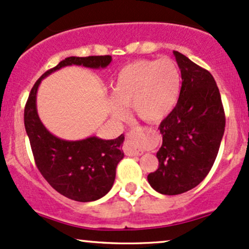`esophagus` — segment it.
<instances>
[{
    "label": "esophagus",
    "instance_id": "obj_1",
    "mask_svg": "<svg viewBox=\"0 0 249 249\" xmlns=\"http://www.w3.org/2000/svg\"><path fill=\"white\" fill-rule=\"evenodd\" d=\"M124 152L130 157H139L142 155V149L138 148V131H131L126 134V140L124 143Z\"/></svg>",
    "mask_w": 249,
    "mask_h": 249
}]
</instances>
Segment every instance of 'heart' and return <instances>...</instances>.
Masks as SVG:
<instances>
[{"mask_svg":"<svg viewBox=\"0 0 249 249\" xmlns=\"http://www.w3.org/2000/svg\"><path fill=\"white\" fill-rule=\"evenodd\" d=\"M182 77L172 59H142L130 62L117 74L112 88L111 113L125 117L123 107L146 123H159L170 115L181 94Z\"/></svg>","mask_w":249,"mask_h":249,"instance_id":"obj_1","label":"heart"}]
</instances>
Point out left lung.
<instances>
[{
	"label": "left lung",
	"mask_w": 249,
	"mask_h": 249,
	"mask_svg": "<svg viewBox=\"0 0 249 249\" xmlns=\"http://www.w3.org/2000/svg\"><path fill=\"white\" fill-rule=\"evenodd\" d=\"M173 53L181 70V94L159 126L162 134L159 168L147 176L151 187L162 195L183 194L206 178L225 131V112L213 76L182 53Z\"/></svg>",
	"instance_id": "obj_1"
}]
</instances>
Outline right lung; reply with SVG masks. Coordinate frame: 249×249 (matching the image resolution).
Wrapping results in <instances>:
<instances>
[{
	"mask_svg": "<svg viewBox=\"0 0 249 249\" xmlns=\"http://www.w3.org/2000/svg\"><path fill=\"white\" fill-rule=\"evenodd\" d=\"M111 55L70 56L44 73L30 91L24 109V125L35 162L51 187L67 198L92 202L109 193L116 178V168L124 158V134L112 140L89 137L82 140H64L44 126L37 112V91L41 80L66 66H83L98 70L111 62Z\"/></svg>",
	"mask_w": 249,
	"mask_h": 249,
	"instance_id": "add662e5",
	"label": "right lung"
}]
</instances>
